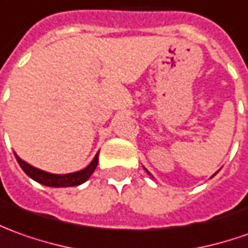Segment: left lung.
<instances>
[{"label":"left lung","instance_id":"8db88e82","mask_svg":"<svg viewBox=\"0 0 248 248\" xmlns=\"http://www.w3.org/2000/svg\"><path fill=\"white\" fill-rule=\"evenodd\" d=\"M145 171H146V172H148V173H149V175H151V172H149V171H148V170H145ZM217 173V172H216ZM216 173H215V175H216ZM215 175H213V176H215Z\"/></svg>","mask_w":248,"mask_h":248}]
</instances>
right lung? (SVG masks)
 Masks as SVG:
<instances>
[{
	"instance_id": "1",
	"label": "right lung",
	"mask_w": 248,
	"mask_h": 248,
	"mask_svg": "<svg viewBox=\"0 0 248 248\" xmlns=\"http://www.w3.org/2000/svg\"><path fill=\"white\" fill-rule=\"evenodd\" d=\"M15 156H16V160H17L20 167L23 168V171L31 179L36 181L40 185L48 186V187H73V186L81 185L84 182L88 181L89 176L95 171L97 161H99V152H97L93 160L84 170H80V171H76V172L72 173H62V175H60V173H50L46 172V171H42L39 168H35L31 164H28L27 161L20 159L16 153H15Z\"/></svg>"
}]
</instances>
